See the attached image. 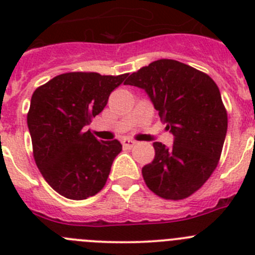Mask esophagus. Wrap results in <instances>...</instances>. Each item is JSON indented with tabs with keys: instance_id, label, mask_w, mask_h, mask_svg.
<instances>
[{
	"instance_id": "34e87169",
	"label": "esophagus",
	"mask_w": 255,
	"mask_h": 255,
	"mask_svg": "<svg viewBox=\"0 0 255 255\" xmlns=\"http://www.w3.org/2000/svg\"><path fill=\"white\" fill-rule=\"evenodd\" d=\"M136 144V141L131 140V139H123V145L125 148H132Z\"/></svg>"
}]
</instances>
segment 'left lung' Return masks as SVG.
<instances>
[{
    "label": "left lung",
    "instance_id": "1",
    "mask_svg": "<svg viewBox=\"0 0 255 255\" xmlns=\"http://www.w3.org/2000/svg\"><path fill=\"white\" fill-rule=\"evenodd\" d=\"M125 85L147 92L175 136L170 148L153 143L154 159L141 168L144 181L163 199L190 197L216 170L226 138L227 111L217 84L203 71L161 58L132 73Z\"/></svg>",
    "mask_w": 255,
    "mask_h": 255
}]
</instances>
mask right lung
I'll use <instances>...</instances> for the list:
<instances>
[{
  "instance_id": "add662e5",
  "label": "right lung",
  "mask_w": 255,
  "mask_h": 255,
  "mask_svg": "<svg viewBox=\"0 0 255 255\" xmlns=\"http://www.w3.org/2000/svg\"><path fill=\"white\" fill-rule=\"evenodd\" d=\"M128 75L65 73L31 96L26 120L34 161L49 186L62 197L87 199L106 185L123 145L117 139L100 141L87 125L103 111L110 94Z\"/></svg>"
}]
</instances>
